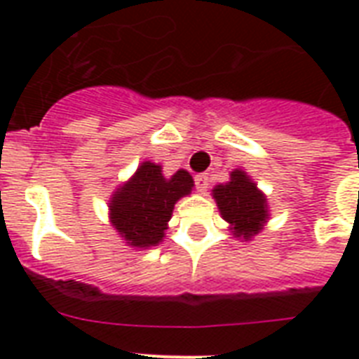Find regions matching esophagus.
Instances as JSON below:
<instances>
[{"instance_id": "34e87169", "label": "esophagus", "mask_w": 359, "mask_h": 359, "mask_svg": "<svg viewBox=\"0 0 359 359\" xmlns=\"http://www.w3.org/2000/svg\"><path fill=\"white\" fill-rule=\"evenodd\" d=\"M194 182H196V188H197V191H207V188H208V177L205 173H201V175H196V179H194Z\"/></svg>"}]
</instances>
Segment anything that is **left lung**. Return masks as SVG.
Instances as JSON below:
<instances>
[{
    "mask_svg": "<svg viewBox=\"0 0 359 359\" xmlns=\"http://www.w3.org/2000/svg\"><path fill=\"white\" fill-rule=\"evenodd\" d=\"M214 199L225 222L233 225L236 238H251L266 222V199L244 171L236 169L227 184L216 186Z\"/></svg>",
    "mask_w": 359,
    "mask_h": 359,
    "instance_id": "left-lung-1",
    "label": "left lung"
}]
</instances>
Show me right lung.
<instances>
[{
	"label": "right lung",
	"mask_w": 359,
	"mask_h": 359,
	"mask_svg": "<svg viewBox=\"0 0 359 359\" xmlns=\"http://www.w3.org/2000/svg\"><path fill=\"white\" fill-rule=\"evenodd\" d=\"M194 179L180 169L165 179L156 163L143 162L135 175L115 191L109 203L111 224L130 245L149 248L163 238L175 203L188 196Z\"/></svg>",
	"instance_id": "obj_1"
}]
</instances>
